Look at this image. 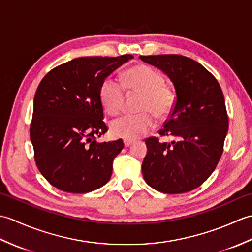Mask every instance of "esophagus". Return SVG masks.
I'll list each match as a JSON object with an SVG mask.
<instances>
[{
    "label": "esophagus",
    "instance_id": "34e87169",
    "mask_svg": "<svg viewBox=\"0 0 252 252\" xmlns=\"http://www.w3.org/2000/svg\"><path fill=\"white\" fill-rule=\"evenodd\" d=\"M132 143H133V141H130V140H125V141H123V144H125V147H129Z\"/></svg>",
    "mask_w": 252,
    "mask_h": 252
}]
</instances>
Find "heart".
<instances>
[{"label":"heart","instance_id":"obj_1","mask_svg":"<svg viewBox=\"0 0 252 252\" xmlns=\"http://www.w3.org/2000/svg\"><path fill=\"white\" fill-rule=\"evenodd\" d=\"M121 82L107 77L100 84L99 99L107 114H120L125 104L126 89L129 93L142 94L136 115H126L111 122L110 130L116 137L136 140L155 126V116L162 120L174 109L176 96L170 85L164 84L162 74L146 65H137L126 70Z\"/></svg>","mask_w":252,"mask_h":252}]
</instances>
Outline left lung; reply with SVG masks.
Wrapping results in <instances>:
<instances>
[{"label":"left lung","instance_id":"1","mask_svg":"<svg viewBox=\"0 0 252 252\" xmlns=\"http://www.w3.org/2000/svg\"><path fill=\"white\" fill-rule=\"evenodd\" d=\"M172 81L176 101L159 135L145 140L148 148L142 164L146 183L164 194L197 189L215 171L228 130L224 96L217 79L189 57L165 54L140 56Z\"/></svg>","mask_w":252,"mask_h":252}]
</instances>
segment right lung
<instances>
[{"label": "right lung", "mask_w": 252, "mask_h": 252, "mask_svg": "<svg viewBox=\"0 0 252 252\" xmlns=\"http://www.w3.org/2000/svg\"><path fill=\"white\" fill-rule=\"evenodd\" d=\"M133 58L80 57L53 68L33 100L30 138L37 169L56 189L84 194L109 181L122 140L97 143L108 131L99 99L101 82Z\"/></svg>", "instance_id": "1"}]
</instances>
